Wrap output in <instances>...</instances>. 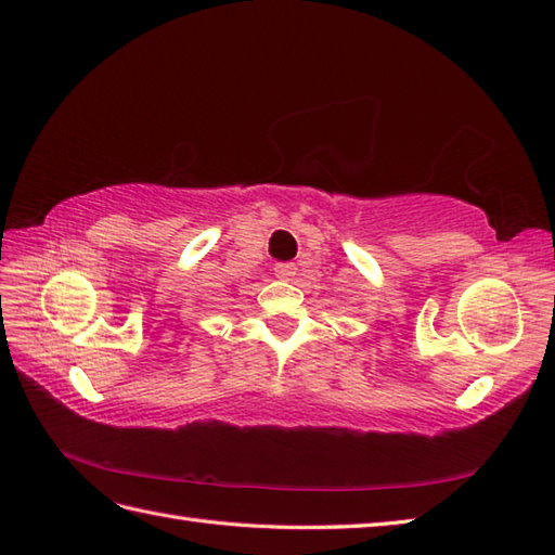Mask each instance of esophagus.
<instances>
[{
	"label": "esophagus",
	"mask_w": 555,
	"mask_h": 555,
	"mask_svg": "<svg viewBox=\"0 0 555 555\" xmlns=\"http://www.w3.org/2000/svg\"><path fill=\"white\" fill-rule=\"evenodd\" d=\"M297 263H278L275 266V275L280 280H294V275H297Z\"/></svg>",
	"instance_id": "1"
}]
</instances>
